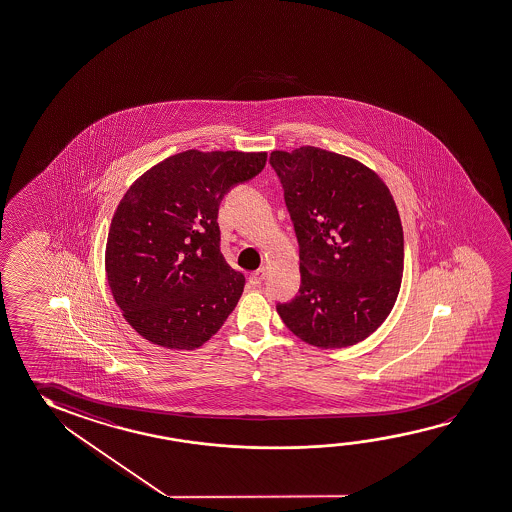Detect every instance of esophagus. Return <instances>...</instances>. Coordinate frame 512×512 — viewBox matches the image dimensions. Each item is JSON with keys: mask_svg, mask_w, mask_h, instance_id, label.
<instances>
[{"mask_svg": "<svg viewBox=\"0 0 512 512\" xmlns=\"http://www.w3.org/2000/svg\"><path fill=\"white\" fill-rule=\"evenodd\" d=\"M263 279H265V268H260V270L252 272L251 277H249V284L251 286H260L263 283Z\"/></svg>", "mask_w": 512, "mask_h": 512, "instance_id": "obj_1", "label": "esophagus"}]
</instances>
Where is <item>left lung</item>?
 Here are the masks:
<instances>
[{"label": "left lung", "mask_w": 512, "mask_h": 512, "mask_svg": "<svg viewBox=\"0 0 512 512\" xmlns=\"http://www.w3.org/2000/svg\"><path fill=\"white\" fill-rule=\"evenodd\" d=\"M270 165L299 242L301 288L277 302L309 345L349 347L390 315L404 272V231L390 190L349 156L304 146L272 151Z\"/></svg>", "instance_id": "left-lung-1"}]
</instances>
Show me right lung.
Masks as SVG:
<instances>
[{
	"mask_svg": "<svg viewBox=\"0 0 512 512\" xmlns=\"http://www.w3.org/2000/svg\"><path fill=\"white\" fill-rule=\"evenodd\" d=\"M267 153L185 151L140 176L117 206L105 267L131 327L167 349L210 340L244 292L220 252V201L258 176Z\"/></svg>",
	"mask_w": 512,
	"mask_h": 512,
	"instance_id": "add662e5",
	"label": "right lung"
}]
</instances>
